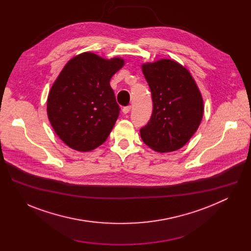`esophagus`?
Here are the masks:
<instances>
[{
  "mask_svg": "<svg viewBox=\"0 0 251 251\" xmlns=\"http://www.w3.org/2000/svg\"><path fill=\"white\" fill-rule=\"evenodd\" d=\"M131 108H132L131 106H125V107H123V108H122V112L124 114H128L131 111Z\"/></svg>",
  "mask_w": 251,
  "mask_h": 251,
  "instance_id": "obj_1",
  "label": "esophagus"
}]
</instances>
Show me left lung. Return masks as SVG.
Returning <instances> with one entry per match:
<instances>
[{"instance_id": "1", "label": "left lung", "mask_w": 251, "mask_h": 251, "mask_svg": "<svg viewBox=\"0 0 251 251\" xmlns=\"http://www.w3.org/2000/svg\"><path fill=\"white\" fill-rule=\"evenodd\" d=\"M153 100L150 121L140 129L147 146L161 153L182 148L198 130L202 114L201 94L189 70L171 59L142 65Z\"/></svg>"}]
</instances>
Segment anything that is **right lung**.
Masks as SVG:
<instances>
[{
	"mask_svg": "<svg viewBox=\"0 0 251 251\" xmlns=\"http://www.w3.org/2000/svg\"><path fill=\"white\" fill-rule=\"evenodd\" d=\"M123 65L122 58L104 59L92 52L65 64L50 91L48 116L68 147L88 152L108 138L120 111L109 82Z\"/></svg>",
	"mask_w": 251,
	"mask_h": 251,
	"instance_id": "1",
	"label": "right lung"
}]
</instances>
